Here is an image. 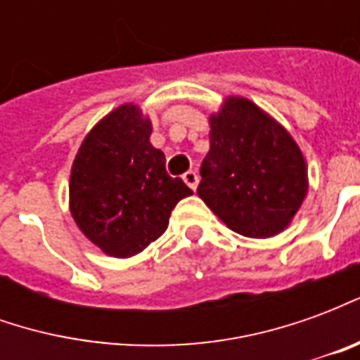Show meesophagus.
<instances>
[{"instance_id": "34e87169", "label": "esophagus", "mask_w": 360, "mask_h": 360, "mask_svg": "<svg viewBox=\"0 0 360 360\" xmlns=\"http://www.w3.org/2000/svg\"><path fill=\"white\" fill-rule=\"evenodd\" d=\"M183 181H185L188 187L195 191L196 185H198V173H196L195 169H191V172H187L185 175H183Z\"/></svg>"}]
</instances>
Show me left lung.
<instances>
[{"label": "left lung", "instance_id": "8db88e82", "mask_svg": "<svg viewBox=\"0 0 360 360\" xmlns=\"http://www.w3.org/2000/svg\"><path fill=\"white\" fill-rule=\"evenodd\" d=\"M210 127L198 196L235 233L257 239L279 233L309 188L297 142L245 98L226 100Z\"/></svg>", "mask_w": 360, "mask_h": 360}]
</instances>
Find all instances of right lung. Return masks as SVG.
I'll use <instances>...</instances> for the list:
<instances>
[{"instance_id": "right-lung-1", "label": "right lung", "mask_w": 360, "mask_h": 360, "mask_svg": "<svg viewBox=\"0 0 360 360\" xmlns=\"http://www.w3.org/2000/svg\"><path fill=\"white\" fill-rule=\"evenodd\" d=\"M152 125L125 103L89 133L71 169V214L90 241L127 258L156 241L181 198L193 191L165 172L162 150L150 144Z\"/></svg>"}]
</instances>
